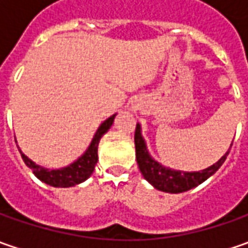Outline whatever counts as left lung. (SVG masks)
Masks as SVG:
<instances>
[{"label":"left lung","instance_id":"left-lung-1","mask_svg":"<svg viewBox=\"0 0 248 248\" xmlns=\"http://www.w3.org/2000/svg\"><path fill=\"white\" fill-rule=\"evenodd\" d=\"M229 150L215 164L205 170L193 171V172L176 171V170L161 166L149 155L145 139L140 134V125L137 124V128H135V152H137L139 170L149 184H152L157 190L167 192V193H182L204 182L207 178L215 174L217 170L224 164L226 156L229 155Z\"/></svg>","mask_w":248,"mask_h":248}]
</instances>
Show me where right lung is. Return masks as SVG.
Segmentation results:
<instances>
[{"instance_id": "obj_1", "label": "right lung", "mask_w": 248, "mask_h": 248, "mask_svg": "<svg viewBox=\"0 0 248 248\" xmlns=\"http://www.w3.org/2000/svg\"><path fill=\"white\" fill-rule=\"evenodd\" d=\"M114 117H116V114L110 116L109 119L105 120L100 124L99 128L96 129V132L93 135V139L91 140V145L85 150V153L82 155L81 157L77 158L74 163H72L70 166L63 167V168H59V170H48V168H44V167L35 164L26 155H23L22 150L19 149L24 164L33 171L34 175L37 176L40 181H43L44 184L53 186V187H70V186L81 184L85 179L90 178L91 174L95 170V166L98 163V145H99V140L109 131L113 121H114Z\"/></svg>"}]
</instances>
